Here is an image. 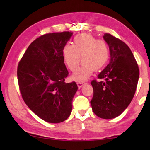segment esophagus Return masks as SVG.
Wrapping results in <instances>:
<instances>
[{"instance_id": "esophagus-1", "label": "esophagus", "mask_w": 150, "mask_h": 150, "mask_svg": "<svg viewBox=\"0 0 150 150\" xmlns=\"http://www.w3.org/2000/svg\"><path fill=\"white\" fill-rule=\"evenodd\" d=\"M85 84V83H83V82H78L77 85H78V87H79V88H81L83 87Z\"/></svg>"}]
</instances>
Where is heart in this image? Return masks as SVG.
Here are the masks:
<instances>
[{
  "mask_svg": "<svg viewBox=\"0 0 150 150\" xmlns=\"http://www.w3.org/2000/svg\"><path fill=\"white\" fill-rule=\"evenodd\" d=\"M63 57L71 71L77 69L81 60L83 61L72 75L74 80L82 82L91 75L94 69H99L106 64L109 57V49L105 41L97 40L91 34H79L74 38L72 45L64 46Z\"/></svg>",
  "mask_w": 150,
  "mask_h": 150,
  "instance_id": "obj_1",
  "label": "heart"
}]
</instances>
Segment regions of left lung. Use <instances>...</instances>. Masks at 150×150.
Returning <instances> with one entry per match:
<instances>
[{"mask_svg":"<svg viewBox=\"0 0 150 150\" xmlns=\"http://www.w3.org/2000/svg\"><path fill=\"white\" fill-rule=\"evenodd\" d=\"M103 38L109 46L110 61L98 76L105 81L93 80L91 105L94 113L102 119H112L128 107L136 91L139 66L130 48L109 33Z\"/></svg>","mask_w":150,"mask_h":150,"instance_id":"8db88e82","label":"left lung"}]
</instances>
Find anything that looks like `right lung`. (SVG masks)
I'll use <instances>...</instances> for the list:
<instances>
[{
	"label": "right lung",
	"mask_w": 150,
	"mask_h": 150,
	"mask_svg": "<svg viewBox=\"0 0 150 150\" xmlns=\"http://www.w3.org/2000/svg\"><path fill=\"white\" fill-rule=\"evenodd\" d=\"M72 35L64 31L43 35L29 45L18 65L20 91L24 102L39 117L60 123L72 109L76 83H66L68 76L63 49Z\"/></svg>",
	"instance_id": "1"
}]
</instances>
